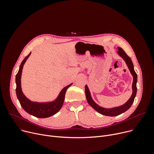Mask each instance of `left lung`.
<instances>
[{
  "label": "left lung",
  "mask_w": 154,
  "mask_h": 154,
  "mask_svg": "<svg viewBox=\"0 0 154 154\" xmlns=\"http://www.w3.org/2000/svg\"><path fill=\"white\" fill-rule=\"evenodd\" d=\"M118 54L121 56V57H122L124 60L125 61L127 66L130 70L132 75H133L134 77V80H133V84H132V89H133V93L131 96V97L129 99V100L124 104L123 106L116 107V108H113V109H105L102 108L100 106H99L97 104H96L94 100H92L91 93L89 90H88L87 85H85V95H86V98L88 103H89L90 106L93 107L96 111H97L100 114L104 115V116H119L122 113L125 112L127 111L129 108H130L134 101V99L136 96L137 94V75L136 74V72L134 70V65L132 63V61L131 59L127 55V54L125 52V51L122 49V48L118 47Z\"/></svg>",
  "instance_id": "1"
}]
</instances>
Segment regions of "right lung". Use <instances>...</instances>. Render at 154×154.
Instances as JSON below:
<instances>
[{
  "mask_svg": "<svg viewBox=\"0 0 154 154\" xmlns=\"http://www.w3.org/2000/svg\"><path fill=\"white\" fill-rule=\"evenodd\" d=\"M31 52L26 56L25 59L22 62L18 73L16 74L15 82H16V94L19 100L22 107L23 110L26 111L29 114L35 116L38 118H47L49 117L54 114L61 109L64 102L65 94L67 88L71 85V84L64 87L60 92L59 97L55 101L50 103H37L33 102L29 100L26 97L23 95L21 89L20 78L22 68L24 63L28 59Z\"/></svg>",
  "mask_w": 154,
  "mask_h": 154,
  "instance_id": "obj_1",
  "label": "right lung"
}]
</instances>
